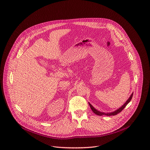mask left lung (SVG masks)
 Listing matches in <instances>:
<instances>
[{"mask_svg":"<svg viewBox=\"0 0 150 150\" xmlns=\"http://www.w3.org/2000/svg\"><path fill=\"white\" fill-rule=\"evenodd\" d=\"M132 96H133V93H132V94L131 95V96L130 97V98L128 99V100L125 102V103L122 106V107H120V109H118V110H116V111H114V112H110V113H105V112H100V111H98V110H96V109H95L94 108V107L90 104V103H89V106H90V108H91V109L92 110V111L96 114H97V115H107V116H111V115H117V114H118V113H120V112L126 106V105L129 103L130 102V100H131L132 99Z\"/></svg>","mask_w":150,"mask_h":150,"instance_id":"obj_1","label":"left lung"}]
</instances>
